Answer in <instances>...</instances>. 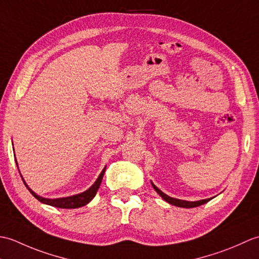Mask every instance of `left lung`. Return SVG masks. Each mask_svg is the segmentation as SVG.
<instances>
[{"label": "left lung", "instance_id": "obj_1", "mask_svg": "<svg viewBox=\"0 0 259 259\" xmlns=\"http://www.w3.org/2000/svg\"><path fill=\"white\" fill-rule=\"evenodd\" d=\"M152 187L155 188V190L158 192L159 195H160L164 200H166L167 202L171 203V205L174 206H177V207H183V208H194V207H198V206H201L203 205V203L208 202L209 200L211 199V198H209V199H202V200H198V201H186V200H180V199H176V198H171L169 197L168 195L163 194V192L157 188V187L152 184Z\"/></svg>", "mask_w": 259, "mask_h": 259}]
</instances>
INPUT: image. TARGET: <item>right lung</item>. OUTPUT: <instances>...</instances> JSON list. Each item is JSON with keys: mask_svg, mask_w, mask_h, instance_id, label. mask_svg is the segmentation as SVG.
Segmentation results:
<instances>
[{"mask_svg": "<svg viewBox=\"0 0 259 259\" xmlns=\"http://www.w3.org/2000/svg\"><path fill=\"white\" fill-rule=\"evenodd\" d=\"M15 162H16V159H15ZM16 166H18V163H16ZM104 171H106V168L102 170V172L100 174V176H99L98 179L96 180V183L93 184L87 191L82 192V194H79V195L71 196V197L58 198V199H48V198H43V197L37 196L35 192H33L29 188V186L25 184V181L23 180V178H22V180H23V183L26 186V188L29 189V191L31 192L33 196L36 198L38 201H41L43 203H47V205H50V206H53V207H58V208L73 209V208H79V207H82V206H85L87 203H89L93 199V197L96 196L97 191L99 189V187H100V185H101V181H102V178H103ZM21 177H22V176H21Z\"/></svg>", "mask_w": 259, "mask_h": 259, "instance_id": "obj_1", "label": "right lung"}]
</instances>
